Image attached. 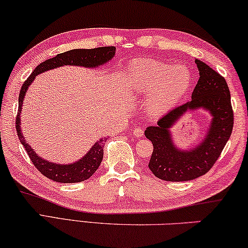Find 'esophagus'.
Wrapping results in <instances>:
<instances>
[{"label": "esophagus", "mask_w": 248, "mask_h": 248, "mask_svg": "<svg viewBox=\"0 0 248 248\" xmlns=\"http://www.w3.org/2000/svg\"><path fill=\"white\" fill-rule=\"evenodd\" d=\"M134 136L137 137V138H141L143 136V130L141 128H135L134 129Z\"/></svg>", "instance_id": "1"}]
</instances>
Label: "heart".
<instances>
[{
	"label": "heart",
	"mask_w": 248,
	"mask_h": 248,
	"mask_svg": "<svg viewBox=\"0 0 248 248\" xmlns=\"http://www.w3.org/2000/svg\"><path fill=\"white\" fill-rule=\"evenodd\" d=\"M190 70L184 64L139 60L129 70V84L139 94H149L147 109L159 114L173 107L191 86Z\"/></svg>",
	"instance_id": "1"
}]
</instances>
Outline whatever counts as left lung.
I'll return each instance as SVG.
<instances>
[{"label":"left lung","instance_id":"8db88e82","mask_svg":"<svg viewBox=\"0 0 248 248\" xmlns=\"http://www.w3.org/2000/svg\"><path fill=\"white\" fill-rule=\"evenodd\" d=\"M195 62L199 79L191 93V100L170 110L156 125H150L145 130L154 146L148 167L155 176L167 182H187L208 172L231 138L234 125L231 92L225 78L198 59ZM201 108L212 114L209 132L196 148L180 151L173 145L169 128L185 112Z\"/></svg>","mask_w":248,"mask_h":248}]
</instances>
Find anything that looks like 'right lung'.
I'll use <instances>...</instances> for the list:
<instances>
[{
    "instance_id": "add662e5",
    "label": "right lung",
    "mask_w": 248,
    "mask_h": 248,
    "mask_svg": "<svg viewBox=\"0 0 248 248\" xmlns=\"http://www.w3.org/2000/svg\"><path fill=\"white\" fill-rule=\"evenodd\" d=\"M114 53H116V47L114 46H101L95 47V49H75L66 51V52L58 54L57 57L49 60H46L42 63H40L36 68L33 70L27 80L24 81L23 86L21 88L20 95H18V110L16 118V128L18 136V139L22 145H23L25 151H27L30 159L35 166V168L46 176V178L54 180L57 183L70 184V183H80L93 175L97 171V169L100 166L103 158V146H105V138H101L94 143L90 150L86 154V156L81 158L79 161L73 162L69 165H59L54 162H50L44 160L43 158L39 157L34 153L31 146L27 143L24 140V137L21 132V119L20 113L23 105L24 95L28 88L31 86L35 77L44 71H49L51 69L59 68L63 65H79L84 68H97L105 64L106 62L111 60Z\"/></svg>"
}]
</instances>
